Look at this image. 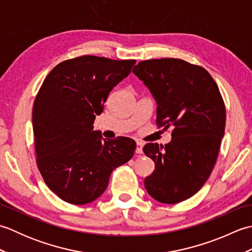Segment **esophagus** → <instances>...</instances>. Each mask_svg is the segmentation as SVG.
I'll return each instance as SVG.
<instances>
[{
    "instance_id": "34e87169",
    "label": "esophagus",
    "mask_w": 252,
    "mask_h": 252,
    "mask_svg": "<svg viewBox=\"0 0 252 252\" xmlns=\"http://www.w3.org/2000/svg\"><path fill=\"white\" fill-rule=\"evenodd\" d=\"M136 154H142L143 153V144L142 143H140V142H137L136 143Z\"/></svg>"
}]
</instances>
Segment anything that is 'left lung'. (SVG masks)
I'll list each match as a JSON object with an SVG mask.
<instances>
[{
	"label": "left lung",
	"mask_w": 252,
	"mask_h": 252,
	"mask_svg": "<svg viewBox=\"0 0 252 252\" xmlns=\"http://www.w3.org/2000/svg\"><path fill=\"white\" fill-rule=\"evenodd\" d=\"M133 73L157 101V126H172L167 145L148 143L144 154L155 162L144 181L147 192L162 203L195 195L210 176L225 130V105L205 68L179 58L148 60Z\"/></svg>",
	"instance_id": "left-lung-1"
}]
</instances>
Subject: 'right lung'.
Segmentation results:
<instances>
[{
  "label": "right lung",
  "mask_w": 252,
  "mask_h": 252,
  "mask_svg": "<svg viewBox=\"0 0 252 252\" xmlns=\"http://www.w3.org/2000/svg\"><path fill=\"white\" fill-rule=\"evenodd\" d=\"M135 63L84 55L60 63L42 83L32 109L35 161L47 187L63 201L97 199L112 171L134 155L135 141H101L93 125Z\"/></svg>",
  "instance_id": "add662e5"
}]
</instances>
